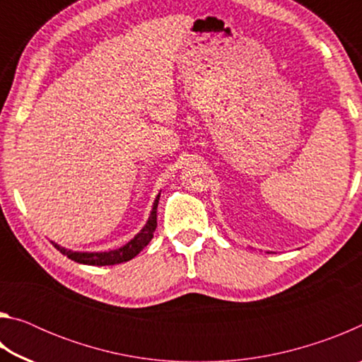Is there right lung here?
Masks as SVG:
<instances>
[{"instance_id": "add662e5", "label": "right lung", "mask_w": 362, "mask_h": 362, "mask_svg": "<svg viewBox=\"0 0 362 362\" xmlns=\"http://www.w3.org/2000/svg\"><path fill=\"white\" fill-rule=\"evenodd\" d=\"M159 194L161 193H158V196L155 198V203H153L148 220H146V223L142 226V230H140L131 241H127L124 246L113 250H102V252H88V250H71V249L62 247L60 244L54 241L51 243L54 244V247H57V250H60V252L69 257V259L75 260L78 263H84V265L105 267V265H116V263L131 260L151 241L153 233L156 230V211H158V203H159Z\"/></svg>"}]
</instances>
